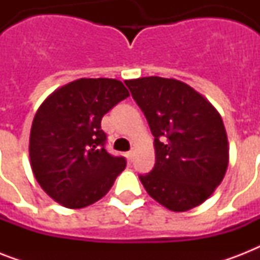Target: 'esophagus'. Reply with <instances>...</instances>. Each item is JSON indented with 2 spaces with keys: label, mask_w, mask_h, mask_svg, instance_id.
I'll return each mask as SVG.
<instances>
[{
  "label": "esophagus",
  "mask_w": 260,
  "mask_h": 260,
  "mask_svg": "<svg viewBox=\"0 0 260 260\" xmlns=\"http://www.w3.org/2000/svg\"><path fill=\"white\" fill-rule=\"evenodd\" d=\"M126 159H128V162H132V158H134V151H128L125 154Z\"/></svg>",
  "instance_id": "1"
}]
</instances>
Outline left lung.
I'll return each instance as SVG.
<instances>
[{
    "mask_svg": "<svg viewBox=\"0 0 260 260\" xmlns=\"http://www.w3.org/2000/svg\"><path fill=\"white\" fill-rule=\"evenodd\" d=\"M125 85L155 138L154 169L139 177L147 193L173 212L201 205L221 183L230 163L217 109L177 79L144 77Z\"/></svg>",
    "mask_w": 260,
    "mask_h": 260,
    "instance_id": "obj_1",
    "label": "left lung"
}]
</instances>
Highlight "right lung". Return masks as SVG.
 <instances>
[{
	"label": "right lung",
	"instance_id": "right-lung-1",
	"mask_svg": "<svg viewBox=\"0 0 260 260\" xmlns=\"http://www.w3.org/2000/svg\"><path fill=\"white\" fill-rule=\"evenodd\" d=\"M126 97L129 91L117 79L81 78L40 105L30 128V167L54 201L69 209L91 205L125 169V159L106 152L101 120Z\"/></svg>",
	"mask_w": 260,
	"mask_h": 260
}]
</instances>
